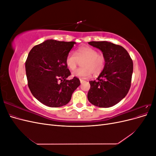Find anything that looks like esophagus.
<instances>
[{
    "label": "esophagus",
    "instance_id": "34e87169",
    "mask_svg": "<svg viewBox=\"0 0 156 156\" xmlns=\"http://www.w3.org/2000/svg\"><path fill=\"white\" fill-rule=\"evenodd\" d=\"M84 80H83V79H80V82H81V83H84Z\"/></svg>",
    "mask_w": 156,
    "mask_h": 156
}]
</instances>
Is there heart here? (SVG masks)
Returning a JSON list of instances; mask_svg holds the SVG:
<instances>
[{
    "mask_svg": "<svg viewBox=\"0 0 156 156\" xmlns=\"http://www.w3.org/2000/svg\"><path fill=\"white\" fill-rule=\"evenodd\" d=\"M80 62H82L83 67L73 71L72 75L85 79L92 73L94 75L100 74L105 66L106 58L103 54L98 53L96 49L85 46L79 48L76 53L70 51L65 60L66 65L70 70H74Z\"/></svg>",
    "mask_w": 156,
    "mask_h": 156,
    "instance_id": "obj_1",
    "label": "heart"
}]
</instances>
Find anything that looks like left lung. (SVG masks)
I'll return each instance as SVG.
<instances>
[{
	"instance_id": "obj_1",
	"label": "left lung",
	"mask_w": 156,
	"mask_h": 156,
	"mask_svg": "<svg viewBox=\"0 0 156 156\" xmlns=\"http://www.w3.org/2000/svg\"><path fill=\"white\" fill-rule=\"evenodd\" d=\"M88 44L103 52L106 63L97 81H89L90 88L88 92V100L98 107H112L120 101L129 90L133 60L121 45L108 41H90Z\"/></svg>"
}]
</instances>
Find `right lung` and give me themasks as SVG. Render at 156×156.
<instances>
[{
	"label": "right lung",
	"mask_w": 156,
	"mask_h": 156,
	"mask_svg": "<svg viewBox=\"0 0 156 156\" xmlns=\"http://www.w3.org/2000/svg\"><path fill=\"white\" fill-rule=\"evenodd\" d=\"M75 41L47 40L35 45L25 62L28 86L32 94L50 107L66 105L79 85V79L71 75L65 60Z\"/></svg>",
	"instance_id": "1"
}]
</instances>
